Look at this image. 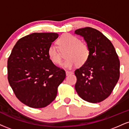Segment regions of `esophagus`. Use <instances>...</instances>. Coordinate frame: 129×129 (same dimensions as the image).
<instances>
[{
    "instance_id": "1",
    "label": "esophagus",
    "mask_w": 129,
    "mask_h": 129,
    "mask_svg": "<svg viewBox=\"0 0 129 129\" xmlns=\"http://www.w3.org/2000/svg\"><path fill=\"white\" fill-rule=\"evenodd\" d=\"M66 75L67 76H69V75H70V74L73 73L71 72V71H66Z\"/></svg>"
}]
</instances>
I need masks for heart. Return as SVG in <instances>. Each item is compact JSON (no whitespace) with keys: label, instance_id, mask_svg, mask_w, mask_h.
<instances>
[{"label":"heart","instance_id":"b5f03b06","mask_svg":"<svg viewBox=\"0 0 129 129\" xmlns=\"http://www.w3.org/2000/svg\"><path fill=\"white\" fill-rule=\"evenodd\" d=\"M57 43L60 52H63L67 50L66 54L67 59L62 64L63 67L71 69L77 64L82 66L87 61L89 56V48L76 37L66 34L58 40ZM47 55L51 61L55 64H59L61 62V53L55 45L49 46Z\"/></svg>","mask_w":129,"mask_h":129}]
</instances>
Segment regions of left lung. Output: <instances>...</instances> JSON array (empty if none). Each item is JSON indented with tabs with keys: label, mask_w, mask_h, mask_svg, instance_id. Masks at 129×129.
I'll list each match as a JSON object with an SVG mask.
<instances>
[{
	"label": "left lung",
	"mask_w": 129,
	"mask_h": 129,
	"mask_svg": "<svg viewBox=\"0 0 129 129\" xmlns=\"http://www.w3.org/2000/svg\"><path fill=\"white\" fill-rule=\"evenodd\" d=\"M83 37L89 50L87 61L75 70V89L86 102L97 103L109 97L119 77V60L111 41L92 27L74 31Z\"/></svg>",
	"instance_id": "8db88e82"
}]
</instances>
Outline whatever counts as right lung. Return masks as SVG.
<instances>
[{
	"label": "right lung",
	"mask_w": 129,
	"mask_h": 129,
	"mask_svg": "<svg viewBox=\"0 0 129 129\" xmlns=\"http://www.w3.org/2000/svg\"><path fill=\"white\" fill-rule=\"evenodd\" d=\"M59 35L33 33L20 38L8 60V79L15 96L29 107L42 108L55 100L58 87L66 78L47 55Z\"/></svg>",
	"instance_id": "right-lung-1"
}]
</instances>
